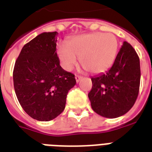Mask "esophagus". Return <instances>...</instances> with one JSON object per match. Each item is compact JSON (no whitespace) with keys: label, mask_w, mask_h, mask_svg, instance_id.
Masks as SVG:
<instances>
[{"label":"esophagus","mask_w":152,"mask_h":152,"mask_svg":"<svg viewBox=\"0 0 152 152\" xmlns=\"http://www.w3.org/2000/svg\"><path fill=\"white\" fill-rule=\"evenodd\" d=\"M75 78H76V83H79L80 80H81L82 77H81V76H75Z\"/></svg>","instance_id":"1"}]
</instances>
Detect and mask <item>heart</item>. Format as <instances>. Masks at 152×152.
Segmentation results:
<instances>
[{
    "instance_id": "b5f03b06",
    "label": "heart",
    "mask_w": 152,
    "mask_h": 152,
    "mask_svg": "<svg viewBox=\"0 0 152 152\" xmlns=\"http://www.w3.org/2000/svg\"><path fill=\"white\" fill-rule=\"evenodd\" d=\"M118 51V42L113 34H88L76 36L57 49L62 66L65 70H72L80 59L85 70L98 74L113 65Z\"/></svg>"
}]
</instances>
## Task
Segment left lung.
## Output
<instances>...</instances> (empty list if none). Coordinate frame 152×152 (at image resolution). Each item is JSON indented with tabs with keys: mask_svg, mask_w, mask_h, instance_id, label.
Returning <instances> with one entry per match:
<instances>
[{
	"mask_svg": "<svg viewBox=\"0 0 152 152\" xmlns=\"http://www.w3.org/2000/svg\"><path fill=\"white\" fill-rule=\"evenodd\" d=\"M140 76L139 56L124 42L110 69L91 78L93 87L88 96L93 111L108 118L127 113L139 95Z\"/></svg>",
	"mask_w": 152,
	"mask_h": 152,
	"instance_id": "left-lung-1",
	"label": "left lung"
}]
</instances>
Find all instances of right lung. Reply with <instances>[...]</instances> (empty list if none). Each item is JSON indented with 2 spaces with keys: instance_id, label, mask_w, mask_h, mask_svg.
Instances as JSON below:
<instances>
[{
  "instance_id": "add662e5",
  "label": "right lung",
  "mask_w": 152,
  "mask_h": 152,
  "mask_svg": "<svg viewBox=\"0 0 152 152\" xmlns=\"http://www.w3.org/2000/svg\"><path fill=\"white\" fill-rule=\"evenodd\" d=\"M57 34L44 32L22 48L13 68V86L22 109L32 118L48 122L64 111L75 76L64 70L56 53Z\"/></svg>"
}]
</instances>
